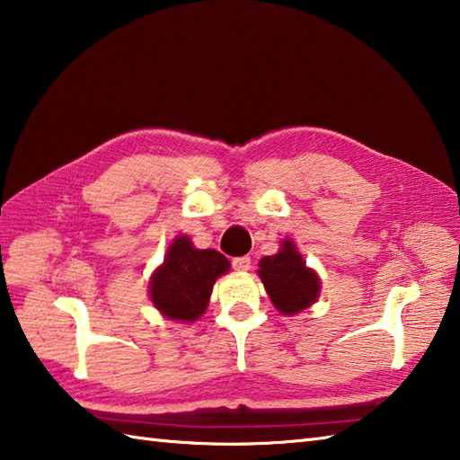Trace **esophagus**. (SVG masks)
<instances>
[{"label":"esophagus","mask_w":460,"mask_h":460,"mask_svg":"<svg viewBox=\"0 0 460 460\" xmlns=\"http://www.w3.org/2000/svg\"><path fill=\"white\" fill-rule=\"evenodd\" d=\"M232 266L236 271H246L250 270V256H240L232 260Z\"/></svg>","instance_id":"esophagus-1"}]
</instances>
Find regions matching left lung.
Wrapping results in <instances>:
<instances>
[{
    "label": "left lung",
    "instance_id": "8db88e82",
    "mask_svg": "<svg viewBox=\"0 0 460 460\" xmlns=\"http://www.w3.org/2000/svg\"><path fill=\"white\" fill-rule=\"evenodd\" d=\"M258 266L261 284L279 314L296 315L320 297V278L315 270L305 266L302 254L289 238L282 242L278 254L261 258Z\"/></svg>",
    "mask_w": 460,
    "mask_h": 460
}]
</instances>
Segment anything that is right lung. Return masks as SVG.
Returning <instances> with one entry per match:
<instances>
[{
    "instance_id": "right-lung-1",
    "label": "right lung",
    "mask_w": 460,
    "mask_h": 460,
    "mask_svg": "<svg viewBox=\"0 0 460 460\" xmlns=\"http://www.w3.org/2000/svg\"><path fill=\"white\" fill-rule=\"evenodd\" d=\"M230 270L217 250H199L189 236H176L151 278V302L168 320L192 323L206 312L214 282Z\"/></svg>"
}]
</instances>
